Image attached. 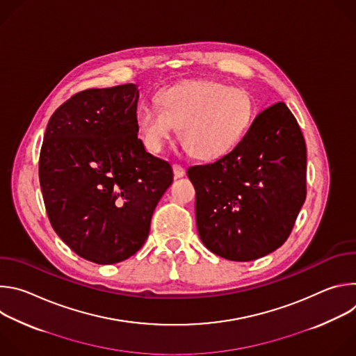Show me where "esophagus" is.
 <instances>
[{
	"mask_svg": "<svg viewBox=\"0 0 356 356\" xmlns=\"http://www.w3.org/2000/svg\"><path fill=\"white\" fill-rule=\"evenodd\" d=\"M173 173H175L176 177H183L186 175V169L180 163H175L173 165Z\"/></svg>",
	"mask_w": 356,
	"mask_h": 356,
	"instance_id": "esophagus-1",
	"label": "esophagus"
}]
</instances>
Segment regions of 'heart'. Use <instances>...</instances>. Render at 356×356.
Here are the masks:
<instances>
[{
	"label": "heart",
	"instance_id": "obj_1",
	"mask_svg": "<svg viewBox=\"0 0 356 356\" xmlns=\"http://www.w3.org/2000/svg\"><path fill=\"white\" fill-rule=\"evenodd\" d=\"M158 107H140L136 129L152 152L161 150L181 129L186 149L197 159L216 161L227 155L248 132L255 104L250 94L213 80H187L163 87Z\"/></svg>",
	"mask_w": 356,
	"mask_h": 356
}]
</instances>
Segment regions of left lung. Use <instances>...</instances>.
Wrapping results in <instances>:
<instances>
[{
    "mask_svg": "<svg viewBox=\"0 0 356 356\" xmlns=\"http://www.w3.org/2000/svg\"><path fill=\"white\" fill-rule=\"evenodd\" d=\"M187 175L202 243L229 261H255L286 242L306 200V142L291 111L276 103L229 154Z\"/></svg>",
    "mask_w": 356,
    "mask_h": 356,
    "instance_id": "obj_1",
    "label": "left lung"
}]
</instances>
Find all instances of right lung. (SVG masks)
<instances>
[{"label":"right lung","mask_w":356,"mask_h":356,"mask_svg":"<svg viewBox=\"0 0 356 356\" xmlns=\"http://www.w3.org/2000/svg\"><path fill=\"white\" fill-rule=\"evenodd\" d=\"M136 84L76 92L50 117L39 181L50 224L79 257L113 265L145 243L173 181L138 138Z\"/></svg>","instance_id":"add662e5"}]
</instances>
